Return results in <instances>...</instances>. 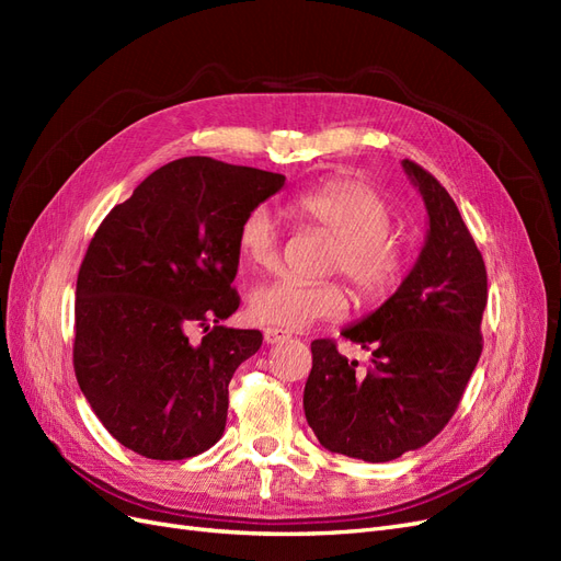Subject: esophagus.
I'll list each match as a JSON object with an SVG mask.
<instances>
[{"label":"esophagus","instance_id":"1","mask_svg":"<svg viewBox=\"0 0 561 561\" xmlns=\"http://www.w3.org/2000/svg\"><path fill=\"white\" fill-rule=\"evenodd\" d=\"M285 339H290V332L278 330V328H266V330H264V342L271 344V346L285 342Z\"/></svg>","mask_w":561,"mask_h":561}]
</instances>
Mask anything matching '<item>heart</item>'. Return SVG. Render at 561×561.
Masks as SVG:
<instances>
[{
    "label": "heart",
    "instance_id": "obj_1",
    "mask_svg": "<svg viewBox=\"0 0 561 561\" xmlns=\"http://www.w3.org/2000/svg\"><path fill=\"white\" fill-rule=\"evenodd\" d=\"M290 210L334 236L328 271H342L363 304L375 307L398 290L407 271V252L390 236L393 210L377 186L336 178L295 196ZM236 248L250 266L268 268L278 262V229L266 208L245 213ZM346 309L348 297L334 280L278 276L254 287L248 297L250 318L278 330H304L316 320H336Z\"/></svg>",
    "mask_w": 561,
    "mask_h": 561
}]
</instances>
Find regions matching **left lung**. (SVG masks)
Masks as SVG:
<instances>
[{"label":"left lung","mask_w":561,"mask_h":561,"mask_svg":"<svg viewBox=\"0 0 561 561\" xmlns=\"http://www.w3.org/2000/svg\"><path fill=\"white\" fill-rule=\"evenodd\" d=\"M402 171L428 215L414 266L377 311L342 334L371 351L358 367L330 339L311 344L304 414L332 454L386 463L447 426L482 353L486 268L454 198L414 161Z\"/></svg>","instance_id":"8db88e82"}]
</instances>
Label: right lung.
<instances>
[{
    "label": "right lung",
    "mask_w": 561,
    "mask_h": 561,
    "mask_svg": "<svg viewBox=\"0 0 561 561\" xmlns=\"http://www.w3.org/2000/svg\"><path fill=\"white\" fill-rule=\"evenodd\" d=\"M283 184L280 173L184 157L98 227L77 278L75 371L130 451L182 461L222 437L229 381L262 346L260 330L219 325L239 309L236 233ZM192 324L207 332L198 345L185 334Z\"/></svg>",
    "instance_id": "1"
}]
</instances>
